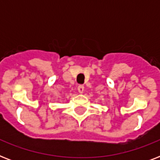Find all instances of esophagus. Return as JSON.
Returning <instances> with one entry per match:
<instances>
[{
    "label": "esophagus",
    "mask_w": 160,
    "mask_h": 160,
    "mask_svg": "<svg viewBox=\"0 0 160 160\" xmlns=\"http://www.w3.org/2000/svg\"><path fill=\"white\" fill-rule=\"evenodd\" d=\"M84 90H85V87H84V85H80L78 86V91H79V93H80V94H82V93L84 92Z\"/></svg>",
    "instance_id": "34e87169"
}]
</instances>
